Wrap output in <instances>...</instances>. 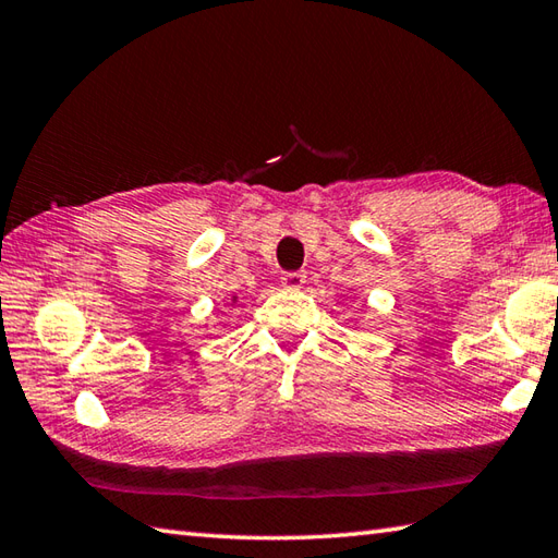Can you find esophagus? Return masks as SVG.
Here are the masks:
<instances>
[{
    "mask_svg": "<svg viewBox=\"0 0 558 558\" xmlns=\"http://www.w3.org/2000/svg\"><path fill=\"white\" fill-rule=\"evenodd\" d=\"M304 282H306V272H302V270L286 272V276L280 278V286L286 290H302Z\"/></svg>",
    "mask_w": 558,
    "mask_h": 558,
    "instance_id": "1",
    "label": "esophagus"
}]
</instances>
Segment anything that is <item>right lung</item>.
Returning <instances> with one entry per match:
<instances>
[{"label": "right lung", "mask_w": 558, "mask_h": 558, "mask_svg": "<svg viewBox=\"0 0 558 558\" xmlns=\"http://www.w3.org/2000/svg\"><path fill=\"white\" fill-rule=\"evenodd\" d=\"M232 304H236V298H232Z\"/></svg>", "instance_id": "1"}]
</instances>
